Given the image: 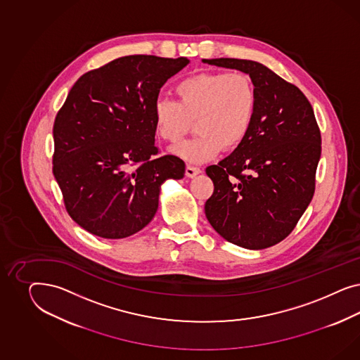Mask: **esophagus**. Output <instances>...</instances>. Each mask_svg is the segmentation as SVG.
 <instances>
[{"instance_id":"esophagus-1","label":"esophagus","mask_w":360,"mask_h":360,"mask_svg":"<svg viewBox=\"0 0 360 360\" xmlns=\"http://www.w3.org/2000/svg\"><path fill=\"white\" fill-rule=\"evenodd\" d=\"M202 173V170L199 169V167H194V166H186V175L188 176V178H194L195 175L200 174Z\"/></svg>"}]
</instances>
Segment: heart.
I'll list each match as a JSON object with an SVG mask.
<instances>
[{
	"label": "heart",
	"instance_id": "1",
	"mask_svg": "<svg viewBox=\"0 0 360 360\" xmlns=\"http://www.w3.org/2000/svg\"><path fill=\"white\" fill-rule=\"evenodd\" d=\"M178 101L158 98L153 105L154 131L164 141L178 142L195 120L194 139L173 148L190 164H203L223 149L245 140L255 119L257 94L243 72H196L174 86Z\"/></svg>",
	"mask_w": 360,
	"mask_h": 360
}]
</instances>
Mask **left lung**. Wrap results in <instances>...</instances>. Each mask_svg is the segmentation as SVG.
I'll return each instance as SVG.
<instances>
[{
	"label": "left lung",
	"instance_id": "1",
	"mask_svg": "<svg viewBox=\"0 0 360 360\" xmlns=\"http://www.w3.org/2000/svg\"><path fill=\"white\" fill-rule=\"evenodd\" d=\"M203 63L248 74L257 104L251 131L206 173L214 193L205 212L223 239L264 250L285 239L305 212L316 188L321 131L305 95L268 67L245 59Z\"/></svg>",
	"mask_w": 360,
	"mask_h": 360
}]
</instances>
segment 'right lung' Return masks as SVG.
<instances>
[{
	"instance_id": "right-lung-1",
	"label": "right lung",
	"mask_w": 360,
	"mask_h": 360,
	"mask_svg": "<svg viewBox=\"0 0 360 360\" xmlns=\"http://www.w3.org/2000/svg\"><path fill=\"white\" fill-rule=\"evenodd\" d=\"M187 58L129 55L77 79L54 122L53 173L65 210L82 229L122 239L154 218L161 185L185 162L157 158L153 105Z\"/></svg>"
}]
</instances>
